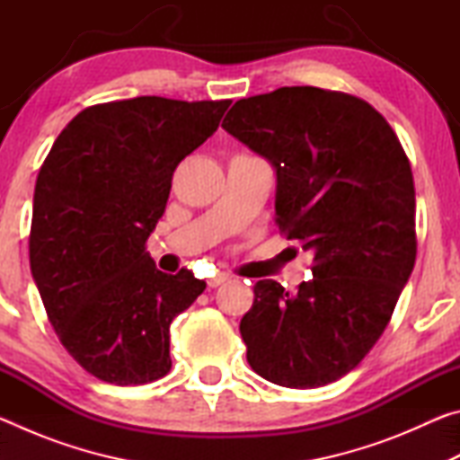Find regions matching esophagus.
I'll use <instances>...</instances> for the list:
<instances>
[{"label":"esophagus","mask_w":460,"mask_h":460,"mask_svg":"<svg viewBox=\"0 0 460 460\" xmlns=\"http://www.w3.org/2000/svg\"><path fill=\"white\" fill-rule=\"evenodd\" d=\"M229 279V274H217V276H213L211 279H208V286L211 288H217V286H221V284H225Z\"/></svg>","instance_id":"obj_1"}]
</instances>
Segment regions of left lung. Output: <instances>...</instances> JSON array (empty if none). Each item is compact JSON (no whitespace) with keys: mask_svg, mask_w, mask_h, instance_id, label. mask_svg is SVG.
Wrapping results in <instances>:
<instances>
[{"mask_svg":"<svg viewBox=\"0 0 460 460\" xmlns=\"http://www.w3.org/2000/svg\"><path fill=\"white\" fill-rule=\"evenodd\" d=\"M223 129L274 166V221L313 255L296 292L255 284L239 324L247 363L276 385L331 384L376 345L414 270L408 155L369 103L316 87L239 99Z\"/></svg>","mask_w":460,"mask_h":460,"instance_id":"left-lung-1","label":"left lung"}]
</instances>
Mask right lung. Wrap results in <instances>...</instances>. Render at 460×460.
<instances>
[{
	"mask_svg": "<svg viewBox=\"0 0 460 460\" xmlns=\"http://www.w3.org/2000/svg\"><path fill=\"white\" fill-rule=\"evenodd\" d=\"M231 101L136 97L83 109L60 131L34 190L30 268L75 361L115 385L164 377L170 323L205 290L155 268L146 241L176 166L211 137Z\"/></svg>",
	"mask_w": 460,
	"mask_h": 460,
	"instance_id": "1",
	"label": "right lung"
}]
</instances>
